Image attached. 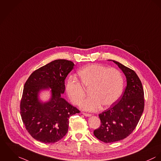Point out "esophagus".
I'll return each instance as SVG.
<instances>
[{"label":"esophagus","mask_w":161,"mask_h":161,"mask_svg":"<svg viewBox=\"0 0 161 161\" xmlns=\"http://www.w3.org/2000/svg\"><path fill=\"white\" fill-rule=\"evenodd\" d=\"M83 114L85 116H86V117H90V116H91V115H92L91 114H87V113H83Z\"/></svg>","instance_id":"obj_1"}]
</instances>
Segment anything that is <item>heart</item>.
I'll return each mask as SVG.
<instances>
[{
  "mask_svg": "<svg viewBox=\"0 0 161 161\" xmlns=\"http://www.w3.org/2000/svg\"><path fill=\"white\" fill-rule=\"evenodd\" d=\"M81 83L70 77L67 83L66 91L70 101L78 104L84 98L86 89L89 88V96L80 104L81 108L96 111L103 104L108 107L115 103L122 95L124 80L118 70L99 65H87L78 72Z\"/></svg>",
  "mask_w": 161,
  "mask_h": 161,
  "instance_id": "1",
  "label": "heart"
}]
</instances>
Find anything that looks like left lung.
<instances>
[{"instance_id":"left-lung-1","label":"left lung","mask_w":161,"mask_h":161,"mask_svg":"<svg viewBox=\"0 0 161 161\" xmlns=\"http://www.w3.org/2000/svg\"><path fill=\"white\" fill-rule=\"evenodd\" d=\"M125 74L126 86L118 101L99 115L101 126L94 131L99 140L109 143L122 140L129 136L142 117L144 107L142 83L133 70L112 60Z\"/></svg>"}]
</instances>
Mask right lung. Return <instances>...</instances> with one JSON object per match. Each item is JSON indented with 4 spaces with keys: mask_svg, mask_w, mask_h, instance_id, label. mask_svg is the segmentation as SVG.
Returning a JSON list of instances; mask_svg holds the SVG:
<instances>
[{
    "mask_svg": "<svg viewBox=\"0 0 161 161\" xmlns=\"http://www.w3.org/2000/svg\"><path fill=\"white\" fill-rule=\"evenodd\" d=\"M74 64L65 59L54 60L33 72L26 81L20 102V114L28 132L36 140L54 143L67 133L70 116L80 113L62 97L65 80ZM52 89V97L46 103L38 99L42 90Z\"/></svg>",
    "mask_w": 161,
    "mask_h": 161,
    "instance_id": "obj_1",
    "label": "right lung"
}]
</instances>
